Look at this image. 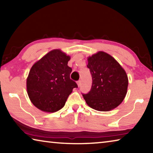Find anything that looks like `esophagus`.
I'll list each match as a JSON object with an SVG mask.
<instances>
[{"mask_svg": "<svg viewBox=\"0 0 153 153\" xmlns=\"http://www.w3.org/2000/svg\"><path fill=\"white\" fill-rule=\"evenodd\" d=\"M77 86L79 87L80 86H81V81H80V80H79V81L77 82Z\"/></svg>", "mask_w": 153, "mask_h": 153, "instance_id": "obj_1", "label": "esophagus"}]
</instances>
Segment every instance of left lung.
<instances>
[{
  "label": "left lung",
  "instance_id": "left-lung-1",
  "mask_svg": "<svg viewBox=\"0 0 153 153\" xmlns=\"http://www.w3.org/2000/svg\"><path fill=\"white\" fill-rule=\"evenodd\" d=\"M87 59L92 84L90 91L83 94L86 104L99 111H109L117 107L128 92V77L126 71L105 52L98 51Z\"/></svg>",
  "mask_w": 153,
  "mask_h": 153
}]
</instances>
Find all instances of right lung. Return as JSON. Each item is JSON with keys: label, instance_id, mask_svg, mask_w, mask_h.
<instances>
[{"label": "right lung", "instance_id": "obj_1", "mask_svg": "<svg viewBox=\"0 0 153 153\" xmlns=\"http://www.w3.org/2000/svg\"><path fill=\"white\" fill-rule=\"evenodd\" d=\"M70 59L60 49H54L31 67L26 80L27 92L38 109L46 113L60 110L77 87L70 79L72 69L67 65Z\"/></svg>", "mask_w": 153, "mask_h": 153}]
</instances>
